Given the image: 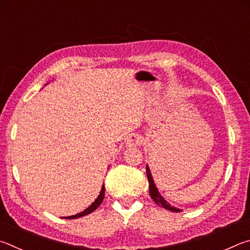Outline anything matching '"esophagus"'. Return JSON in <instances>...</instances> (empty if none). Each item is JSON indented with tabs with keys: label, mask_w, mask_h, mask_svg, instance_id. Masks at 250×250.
<instances>
[{
	"label": "esophagus",
	"mask_w": 250,
	"mask_h": 250,
	"mask_svg": "<svg viewBox=\"0 0 250 250\" xmlns=\"http://www.w3.org/2000/svg\"><path fill=\"white\" fill-rule=\"evenodd\" d=\"M142 143H143V137L141 136V135L133 134L128 137L127 143H126V144H127V146H129V147H134V146L141 145Z\"/></svg>",
	"instance_id": "obj_1"
}]
</instances>
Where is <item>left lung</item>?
<instances>
[{"label": "left lung", "mask_w": 250, "mask_h": 250, "mask_svg": "<svg viewBox=\"0 0 250 250\" xmlns=\"http://www.w3.org/2000/svg\"><path fill=\"white\" fill-rule=\"evenodd\" d=\"M146 172H147L148 182H149V194L151 196V199L155 201V203L158 204L159 207H163L164 208L168 209V211L182 212V209L178 208H174V207H172L171 204L168 203L167 201L165 200L164 196L159 193V191H158V189H157V187L155 185L154 179H152V174H151V171L149 169V166H148V165H146Z\"/></svg>", "instance_id": "1"}]
</instances>
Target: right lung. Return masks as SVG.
Instances as JSON below:
<instances>
[{
	"mask_svg": "<svg viewBox=\"0 0 250 250\" xmlns=\"http://www.w3.org/2000/svg\"><path fill=\"white\" fill-rule=\"evenodd\" d=\"M104 195H105V187H104V183H103L102 188H101V191H100V194H99V196H98V198L95 199L94 202L92 203L89 208H85L84 211H82L81 213H78V214H76V215L67 216V217H62V218H79V217H82V216H85V215H87V214H90V213H92L93 211H95V209L100 207L101 203H102L103 199H104Z\"/></svg>",
	"mask_w": 250,
	"mask_h": 250,
	"instance_id": "right-lung-1",
	"label": "right lung"
}]
</instances>
